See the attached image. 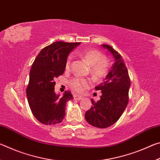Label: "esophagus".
<instances>
[{
    "mask_svg": "<svg viewBox=\"0 0 160 160\" xmlns=\"http://www.w3.org/2000/svg\"><path fill=\"white\" fill-rule=\"evenodd\" d=\"M82 99V96H79V95H76V94H75L74 95V99L75 100H80Z\"/></svg>",
    "mask_w": 160,
    "mask_h": 160,
    "instance_id": "esophagus-1",
    "label": "esophagus"
}]
</instances>
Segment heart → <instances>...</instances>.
Here are the masks:
<instances>
[{
    "instance_id": "heart-1",
    "label": "heart",
    "mask_w": 160,
    "mask_h": 160,
    "mask_svg": "<svg viewBox=\"0 0 160 160\" xmlns=\"http://www.w3.org/2000/svg\"><path fill=\"white\" fill-rule=\"evenodd\" d=\"M80 56L90 65V72L94 80H102L107 76L109 70V61L102 53L96 48L86 49L80 53ZM71 62V57L69 56L66 62V68L68 69ZM91 84L89 79L75 78L70 81V85L72 90L77 92H81Z\"/></svg>"
}]
</instances>
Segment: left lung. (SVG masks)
Wrapping results in <instances>:
<instances>
[{"mask_svg": "<svg viewBox=\"0 0 160 160\" xmlns=\"http://www.w3.org/2000/svg\"><path fill=\"white\" fill-rule=\"evenodd\" d=\"M102 47L112 53L115 62L103 82L95 87L96 90L102 92L100 99H91L92 106L85 116L89 123L99 128L112 126L121 117L128 103L131 86L128 69L121 54L111 46Z\"/></svg>", "mask_w": 160, "mask_h": 160, "instance_id": "8db88e82", "label": "left lung"}]
</instances>
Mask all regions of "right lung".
<instances>
[{
  "mask_svg": "<svg viewBox=\"0 0 160 160\" xmlns=\"http://www.w3.org/2000/svg\"><path fill=\"white\" fill-rule=\"evenodd\" d=\"M80 42H56L40 51L29 72L26 92L32 113L45 125L61 123L66 115V103L73 99L71 92L63 97L54 92L56 78L63 75L68 56Z\"/></svg>",
  "mask_w": 160,
  "mask_h": 160,
  "instance_id": "add662e5",
  "label": "right lung"
}]
</instances>
